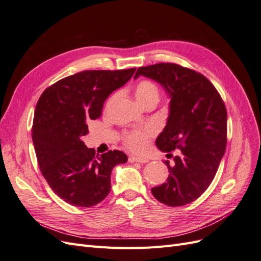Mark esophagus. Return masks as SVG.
Returning a JSON list of instances; mask_svg holds the SVG:
<instances>
[{
	"mask_svg": "<svg viewBox=\"0 0 261 261\" xmlns=\"http://www.w3.org/2000/svg\"><path fill=\"white\" fill-rule=\"evenodd\" d=\"M130 162H138V163H147L149 160L146 158H140V156H130L129 158Z\"/></svg>",
	"mask_w": 261,
	"mask_h": 261,
	"instance_id": "obj_1",
	"label": "esophagus"
}]
</instances>
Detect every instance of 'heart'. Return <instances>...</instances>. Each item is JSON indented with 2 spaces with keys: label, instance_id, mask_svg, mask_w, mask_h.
I'll use <instances>...</instances> for the list:
<instances>
[{
  "label": "heart",
  "instance_id": "heart-1",
  "mask_svg": "<svg viewBox=\"0 0 261 261\" xmlns=\"http://www.w3.org/2000/svg\"><path fill=\"white\" fill-rule=\"evenodd\" d=\"M134 94H135L138 103L144 106L147 102H156L159 100L160 91L153 82L144 80L136 84L135 88H134ZM151 134V130H136L128 133L124 137V144L134 152H143L148 147Z\"/></svg>",
  "mask_w": 261,
  "mask_h": 261
}]
</instances>
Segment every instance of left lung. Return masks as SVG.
<instances>
[{
  "label": "left lung",
  "instance_id": "1",
  "mask_svg": "<svg viewBox=\"0 0 261 261\" xmlns=\"http://www.w3.org/2000/svg\"><path fill=\"white\" fill-rule=\"evenodd\" d=\"M140 75L159 83L171 98L170 113L155 145L163 152L178 149L170 175L151 188L154 198L171 207L195 201L216 176L226 147L227 115L220 93L208 78L174 63L139 67Z\"/></svg>",
  "mask_w": 261,
  "mask_h": 261
}]
</instances>
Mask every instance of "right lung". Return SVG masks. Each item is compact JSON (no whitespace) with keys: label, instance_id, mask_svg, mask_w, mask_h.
I'll use <instances>...</instances> for the list:
<instances>
[{"label":"right lung","instance_id":"1","mask_svg":"<svg viewBox=\"0 0 261 261\" xmlns=\"http://www.w3.org/2000/svg\"><path fill=\"white\" fill-rule=\"evenodd\" d=\"M136 68L83 70L48 87L39 98L33 141L39 168L52 191L69 204L88 208L111 189V172L127 161L120 150L96 154L82 140L90 121L100 117L105 101Z\"/></svg>","mask_w":261,"mask_h":261}]
</instances>
